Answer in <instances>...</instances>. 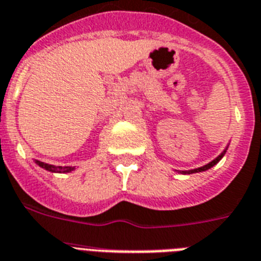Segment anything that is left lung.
<instances>
[{"instance_id": "left-lung-1", "label": "left lung", "mask_w": 261, "mask_h": 261, "mask_svg": "<svg viewBox=\"0 0 261 261\" xmlns=\"http://www.w3.org/2000/svg\"><path fill=\"white\" fill-rule=\"evenodd\" d=\"M224 154H225V151L222 152L221 155L217 156L216 160H213V161H212V162H209V164H207V165H205V166L198 167V169H194V170H190V171H184V173H185V174H186V173H189V174H192V173H198V171H205V170H207V169H211L212 166H215V165L217 164V162H219L220 160H221L222 155H224Z\"/></svg>"}]
</instances>
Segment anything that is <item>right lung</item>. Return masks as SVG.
Masks as SVG:
<instances>
[{"instance_id":"obj_1","label":"right lung","mask_w":261,"mask_h":261,"mask_svg":"<svg viewBox=\"0 0 261 261\" xmlns=\"http://www.w3.org/2000/svg\"><path fill=\"white\" fill-rule=\"evenodd\" d=\"M36 164L39 165V166L44 167L45 170H49V171H57V173H67V171H72L75 167L72 166H54V165H48V164H44V162H40V161H36Z\"/></svg>"}]
</instances>
